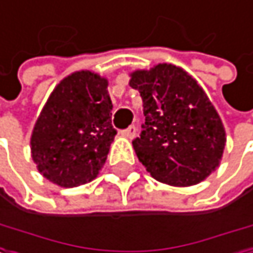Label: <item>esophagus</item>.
<instances>
[{
    "instance_id": "1",
    "label": "esophagus",
    "mask_w": 253,
    "mask_h": 253,
    "mask_svg": "<svg viewBox=\"0 0 253 253\" xmlns=\"http://www.w3.org/2000/svg\"><path fill=\"white\" fill-rule=\"evenodd\" d=\"M122 135L126 137V138H134V137H135V126H134V125L128 126L126 129L122 131Z\"/></svg>"
}]
</instances>
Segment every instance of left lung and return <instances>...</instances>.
Wrapping results in <instances>:
<instances>
[{"label":"left lung","mask_w":253,"mask_h":253,"mask_svg":"<svg viewBox=\"0 0 253 253\" xmlns=\"http://www.w3.org/2000/svg\"><path fill=\"white\" fill-rule=\"evenodd\" d=\"M140 92L145 124L132 142L137 158L160 182L195 185L219 168L226 134L219 113L182 68L158 63L129 74Z\"/></svg>","instance_id":"1"}]
</instances>
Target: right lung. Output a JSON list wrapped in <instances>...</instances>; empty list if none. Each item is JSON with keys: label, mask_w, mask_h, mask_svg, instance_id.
Segmentation results:
<instances>
[{"label": "right lung", "mask_w": 253, "mask_h": 253, "mask_svg": "<svg viewBox=\"0 0 253 253\" xmlns=\"http://www.w3.org/2000/svg\"><path fill=\"white\" fill-rule=\"evenodd\" d=\"M108 80L92 71L63 78L31 132V157L48 181L71 188L93 181L105 164L116 129Z\"/></svg>", "instance_id": "obj_1"}]
</instances>
